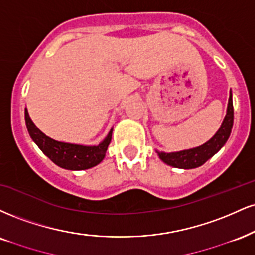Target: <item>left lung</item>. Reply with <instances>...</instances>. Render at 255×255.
I'll use <instances>...</instances> for the list:
<instances>
[{"label":"left lung","instance_id":"obj_1","mask_svg":"<svg viewBox=\"0 0 255 255\" xmlns=\"http://www.w3.org/2000/svg\"><path fill=\"white\" fill-rule=\"evenodd\" d=\"M233 122H234V109H233V95L231 90L229 91L228 106H227V114L220 126L219 130L210 140H208L203 145L190 149L170 153L160 152L155 149V152H157L158 157L161 159V161L172 167L183 168V170L199 167L225 146L232 133Z\"/></svg>","mask_w":255,"mask_h":255}]
</instances>
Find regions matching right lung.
Returning <instances> with one entry per match:
<instances>
[{
    "label": "right lung",
    "instance_id": "obj_1",
    "mask_svg": "<svg viewBox=\"0 0 255 255\" xmlns=\"http://www.w3.org/2000/svg\"><path fill=\"white\" fill-rule=\"evenodd\" d=\"M24 120L29 136L41 149L42 153L61 168L71 171L88 170L100 164L106 157L107 149L112 141L113 128L98 145L88 146L58 141L42 133L32 121L28 110L24 108Z\"/></svg>",
    "mask_w": 255,
    "mask_h": 255
}]
</instances>
